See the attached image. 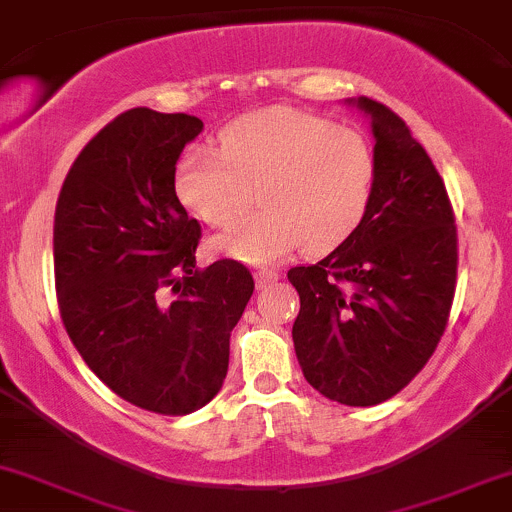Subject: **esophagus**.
<instances>
[{"label": "esophagus", "instance_id": "1", "mask_svg": "<svg viewBox=\"0 0 512 512\" xmlns=\"http://www.w3.org/2000/svg\"><path fill=\"white\" fill-rule=\"evenodd\" d=\"M276 279H279V274L272 272V269H257V272H255V284H257V289H264V286L274 284Z\"/></svg>", "mask_w": 512, "mask_h": 512}]
</instances>
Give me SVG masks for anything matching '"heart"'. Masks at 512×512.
Listing matches in <instances>:
<instances>
[{
  "mask_svg": "<svg viewBox=\"0 0 512 512\" xmlns=\"http://www.w3.org/2000/svg\"><path fill=\"white\" fill-rule=\"evenodd\" d=\"M375 156L361 134L303 110L272 105L221 132V154L195 146L175 168V192L209 226H231L257 197L260 214L214 240V248L267 267L298 248H337L366 216Z\"/></svg>",
  "mask_w": 512,
  "mask_h": 512,
  "instance_id": "1",
  "label": "heart"
}]
</instances>
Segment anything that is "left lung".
<instances>
[{"label":"left lung","instance_id":"8db88e82","mask_svg":"<svg viewBox=\"0 0 512 512\" xmlns=\"http://www.w3.org/2000/svg\"><path fill=\"white\" fill-rule=\"evenodd\" d=\"M373 197L356 231L308 267H291L301 296L293 346L305 380L349 407L397 395L426 366L448 325L457 228L443 178L402 117L370 98Z\"/></svg>","mask_w":512,"mask_h":512}]
</instances>
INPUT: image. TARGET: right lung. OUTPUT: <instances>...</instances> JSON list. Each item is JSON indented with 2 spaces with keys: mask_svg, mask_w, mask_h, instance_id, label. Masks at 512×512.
<instances>
[{
  "mask_svg": "<svg viewBox=\"0 0 512 512\" xmlns=\"http://www.w3.org/2000/svg\"><path fill=\"white\" fill-rule=\"evenodd\" d=\"M202 120L132 108L76 156L55 209V286L86 366L134 407L202 409L228 373V342L255 281L236 260L197 269V219L175 163Z\"/></svg>",
  "mask_w": 512,
  "mask_h": 512,
  "instance_id": "add662e5",
  "label": "right lung"
}]
</instances>
